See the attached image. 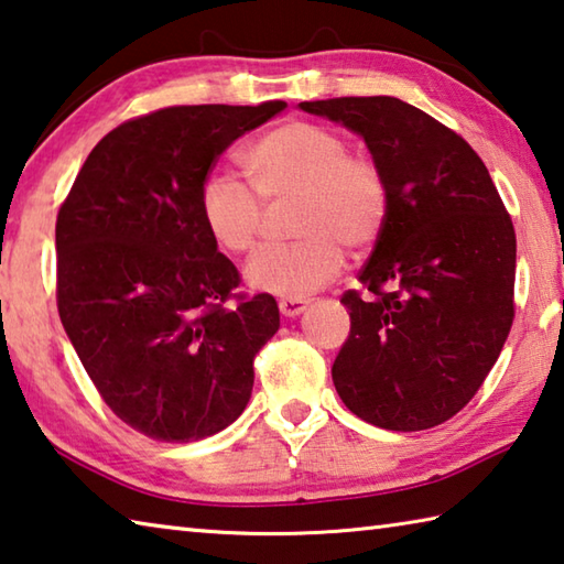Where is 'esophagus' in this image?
Segmentation results:
<instances>
[{
    "label": "esophagus",
    "instance_id": "34e87169",
    "mask_svg": "<svg viewBox=\"0 0 564 564\" xmlns=\"http://www.w3.org/2000/svg\"><path fill=\"white\" fill-rule=\"evenodd\" d=\"M280 312L284 314V317H300V314L307 310V300H302V297H282L280 302Z\"/></svg>",
    "mask_w": 564,
    "mask_h": 564
}]
</instances>
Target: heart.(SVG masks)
I'll return each instance as SVG.
<instances>
[{
  "instance_id": "b5f03b06",
  "label": "heart",
  "mask_w": 564,
  "mask_h": 564,
  "mask_svg": "<svg viewBox=\"0 0 564 564\" xmlns=\"http://www.w3.org/2000/svg\"><path fill=\"white\" fill-rule=\"evenodd\" d=\"M257 198L232 175H210L200 187V220L220 250L250 254L267 210L294 200L290 245L267 247L247 264L254 290L304 297L339 274L344 250L369 252L389 220V183L369 155L327 126L288 121L270 128L242 153Z\"/></svg>"
}]
</instances>
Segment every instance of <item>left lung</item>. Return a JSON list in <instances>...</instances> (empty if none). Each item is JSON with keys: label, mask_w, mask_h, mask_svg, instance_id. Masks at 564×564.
I'll list each match as a JSON object with an SVG mask.
<instances>
[{"label": "left lung", "mask_w": 564, "mask_h": 564, "mask_svg": "<svg viewBox=\"0 0 564 564\" xmlns=\"http://www.w3.org/2000/svg\"><path fill=\"white\" fill-rule=\"evenodd\" d=\"M367 143L389 183V220L344 292L351 332L332 367L351 413L423 431L476 397L516 304V230L486 163L436 118L393 96L302 101Z\"/></svg>", "instance_id": "8db88e82"}]
</instances>
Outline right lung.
Segmentation results:
<instances>
[{
  "label": "right lung",
  "instance_id": "obj_1",
  "mask_svg": "<svg viewBox=\"0 0 564 564\" xmlns=\"http://www.w3.org/2000/svg\"><path fill=\"white\" fill-rule=\"evenodd\" d=\"M171 106L131 118L88 153L56 217L58 317L106 406L143 436L187 443L240 416L254 354L280 329L272 294L200 220V187L237 138L284 111Z\"/></svg>",
  "mask_w": 564,
  "mask_h": 564
}]
</instances>
